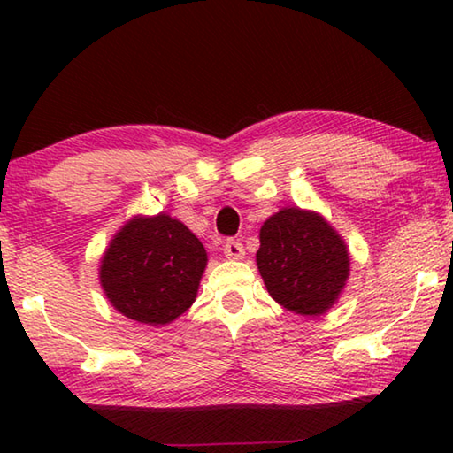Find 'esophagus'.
<instances>
[{
  "mask_svg": "<svg viewBox=\"0 0 453 453\" xmlns=\"http://www.w3.org/2000/svg\"><path fill=\"white\" fill-rule=\"evenodd\" d=\"M224 254H226L227 259H243L245 250H243V245L240 242L227 240L226 245H224Z\"/></svg>",
  "mask_w": 453,
  "mask_h": 453,
  "instance_id": "obj_1",
  "label": "esophagus"
}]
</instances>
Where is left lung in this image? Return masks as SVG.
Wrapping results in <instances>:
<instances>
[{
	"label": "left lung",
	"instance_id": "8db88e82",
	"mask_svg": "<svg viewBox=\"0 0 453 453\" xmlns=\"http://www.w3.org/2000/svg\"><path fill=\"white\" fill-rule=\"evenodd\" d=\"M257 270L275 302L300 316H319L349 275L346 242L316 211L286 208L259 229Z\"/></svg>",
	"mask_w": 453,
	"mask_h": 453
}]
</instances>
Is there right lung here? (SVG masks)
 <instances>
[{"mask_svg": "<svg viewBox=\"0 0 453 453\" xmlns=\"http://www.w3.org/2000/svg\"><path fill=\"white\" fill-rule=\"evenodd\" d=\"M205 265V248L181 221L135 216L105 250L99 281L126 318L165 326L196 302Z\"/></svg>", "mask_w": 453, "mask_h": 453, "instance_id": "right-lung-1", "label": "right lung"}]
</instances>
